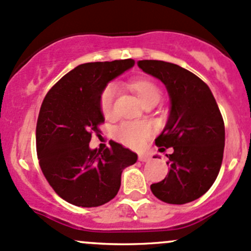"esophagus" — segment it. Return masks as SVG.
I'll return each mask as SVG.
<instances>
[{
	"label": "esophagus",
	"instance_id": "esophagus-1",
	"mask_svg": "<svg viewBox=\"0 0 251 251\" xmlns=\"http://www.w3.org/2000/svg\"><path fill=\"white\" fill-rule=\"evenodd\" d=\"M139 161L140 162H150L151 161V157L149 154H139Z\"/></svg>",
	"mask_w": 251,
	"mask_h": 251
}]
</instances>
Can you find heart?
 <instances>
[{"label": "heart", "instance_id": "1", "mask_svg": "<svg viewBox=\"0 0 251 251\" xmlns=\"http://www.w3.org/2000/svg\"><path fill=\"white\" fill-rule=\"evenodd\" d=\"M130 88L143 105L151 101H159L161 99V90L152 81L149 79H136L131 82ZM117 88L115 84H108L102 90L100 95V108L105 117H111L113 112V102H115ZM152 128L149 123L144 122H128L120 126L115 131V135L121 143L129 147H140L145 141L151 136Z\"/></svg>", "mask_w": 251, "mask_h": 251}]
</instances>
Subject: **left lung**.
<instances>
[{"mask_svg": "<svg viewBox=\"0 0 251 251\" xmlns=\"http://www.w3.org/2000/svg\"><path fill=\"white\" fill-rule=\"evenodd\" d=\"M138 66L164 84L170 100L156 145L161 152L169 147L174 152L165 154L169 173L152 183V193L169 204L192 202L211 187L224 157L225 126L215 98L200 77L181 66L162 60H139Z\"/></svg>", "mask_w": 251, "mask_h": 251, "instance_id": "left-lung-1", "label": "left lung"}]
</instances>
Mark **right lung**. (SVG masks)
I'll use <instances>...</instances> for the list:
<instances>
[{"instance_id": "add662e5", "label": "right lung", "mask_w": 251, "mask_h": 251, "mask_svg": "<svg viewBox=\"0 0 251 251\" xmlns=\"http://www.w3.org/2000/svg\"><path fill=\"white\" fill-rule=\"evenodd\" d=\"M135 64L133 59L76 66L46 95L36 126L40 165L53 190L83 208L110 202L121 187L123 169L138 154L117 143L104 151L89 147L92 131L105 121L100 95L108 82Z\"/></svg>"}]
</instances>
